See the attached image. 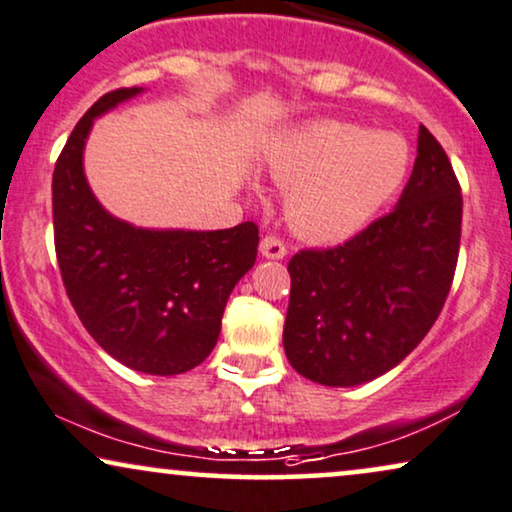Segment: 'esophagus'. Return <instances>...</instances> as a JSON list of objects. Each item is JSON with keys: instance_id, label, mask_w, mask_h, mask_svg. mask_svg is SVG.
Listing matches in <instances>:
<instances>
[{"instance_id": "34e87169", "label": "esophagus", "mask_w": 512, "mask_h": 512, "mask_svg": "<svg viewBox=\"0 0 512 512\" xmlns=\"http://www.w3.org/2000/svg\"><path fill=\"white\" fill-rule=\"evenodd\" d=\"M261 254L265 258H275V261H280V258L287 256V247H284V242L280 240V237L265 235L261 240Z\"/></svg>"}]
</instances>
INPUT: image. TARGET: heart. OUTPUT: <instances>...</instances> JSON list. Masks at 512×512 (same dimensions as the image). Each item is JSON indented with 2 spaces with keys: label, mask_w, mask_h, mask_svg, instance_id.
<instances>
[{
  "label": "heart",
  "mask_w": 512,
  "mask_h": 512,
  "mask_svg": "<svg viewBox=\"0 0 512 512\" xmlns=\"http://www.w3.org/2000/svg\"><path fill=\"white\" fill-rule=\"evenodd\" d=\"M263 169L287 192V218L298 235L338 242L360 232L402 190L409 143L397 134L320 119L272 138Z\"/></svg>",
  "instance_id": "heart-1"
}]
</instances>
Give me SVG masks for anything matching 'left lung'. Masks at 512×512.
Listing matches in <instances>:
<instances>
[{
	"mask_svg": "<svg viewBox=\"0 0 512 512\" xmlns=\"http://www.w3.org/2000/svg\"><path fill=\"white\" fill-rule=\"evenodd\" d=\"M463 197L447 152L426 126L400 202L348 242L289 261L284 353L331 388L397 367L428 334L454 282Z\"/></svg>",
	"mask_w": 512,
	"mask_h": 512,
	"instance_id": "8db88e82",
	"label": "left lung"
}]
</instances>
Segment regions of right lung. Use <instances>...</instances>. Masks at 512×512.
I'll use <instances>...</instances> for the list:
<instances>
[{"instance_id": "right-lung-1", "label": "right lung", "mask_w": 512, "mask_h": 512, "mask_svg": "<svg viewBox=\"0 0 512 512\" xmlns=\"http://www.w3.org/2000/svg\"><path fill=\"white\" fill-rule=\"evenodd\" d=\"M117 89L86 110L53 169V240L65 291L105 353L152 376L207 360L230 291L256 263L258 225L143 230L110 216L84 176L94 119L141 94Z\"/></svg>"}]
</instances>
